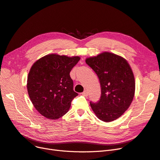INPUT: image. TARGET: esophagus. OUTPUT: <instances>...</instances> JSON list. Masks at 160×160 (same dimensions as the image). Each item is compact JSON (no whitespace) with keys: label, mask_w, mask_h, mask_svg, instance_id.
<instances>
[{"label":"esophagus","mask_w":160,"mask_h":160,"mask_svg":"<svg viewBox=\"0 0 160 160\" xmlns=\"http://www.w3.org/2000/svg\"><path fill=\"white\" fill-rule=\"evenodd\" d=\"M88 93H88V91L87 90H84L83 92L82 93V95H84V96H88Z\"/></svg>","instance_id":"1"}]
</instances>
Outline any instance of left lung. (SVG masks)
Wrapping results in <instances>:
<instances>
[{"instance_id":"obj_1","label":"left lung","mask_w":160,"mask_h":160,"mask_svg":"<svg viewBox=\"0 0 160 160\" xmlns=\"http://www.w3.org/2000/svg\"><path fill=\"white\" fill-rule=\"evenodd\" d=\"M86 64L96 72L101 86V96L90 106L99 119L113 121L120 117L131 104L135 80L132 69L122 57L105 52L88 58Z\"/></svg>"}]
</instances>
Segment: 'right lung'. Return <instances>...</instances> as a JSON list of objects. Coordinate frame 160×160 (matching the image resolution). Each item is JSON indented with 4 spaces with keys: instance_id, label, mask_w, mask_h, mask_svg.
Segmentation results:
<instances>
[{
    "instance_id": "obj_1",
    "label": "right lung",
    "mask_w": 160,
    "mask_h": 160,
    "mask_svg": "<svg viewBox=\"0 0 160 160\" xmlns=\"http://www.w3.org/2000/svg\"><path fill=\"white\" fill-rule=\"evenodd\" d=\"M80 59L51 54L33 64L28 77V92L41 115L57 119L67 113L72 99L78 95L73 90L70 72Z\"/></svg>"
}]
</instances>
